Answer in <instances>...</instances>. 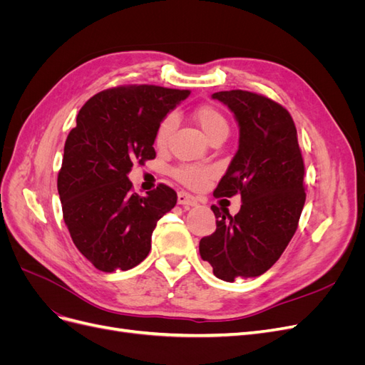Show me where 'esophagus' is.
<instances>
[{"instance_id":"1","label":"esophagus","mask_w":365,"mask_h":365,"mask_svg":"<svg viewBox=\"0 0 365 365\" xmlns=\"http://www.w3.org/2000/svg\"><path fill=\"white\" fill-rule=\"evenodd\" d=\"M178 204H181L184 207H193V205H197V201H196V197L192 196L190 193L180 192L178 193Z\"/></svg>"}]
</instances>
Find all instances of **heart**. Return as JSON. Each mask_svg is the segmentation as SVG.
Listing matches in <instances>:
<instances>
[{
	"instance_id": "1",
	"label": "heart",
	"mask_w": 365,
	"mask_h": 365,
	"mask_svg": "<svg viewBox=\"0 0 365 365\" xmlns=\"http://www.w3.org/2000/svg\"><path fill=\"white\" fill-rule=\"evenodd\" d=\"M193 117L208 140H213L217 137L225 138L228 135L230 123L219 108L213 105H202L195 109ZM173 128H175L173 115L164 117L160 121L155 132L157 148H164L168 145ZM172 175L184 185L197 189V187L204 185L210 178H212L215 175V169L212 165H205V164H181L172 170Z\"/></svg>"
}]
</instances>
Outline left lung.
Here are the masks:
<instances>
[{
	"label": "left lung",
	"instance_id": "1",
	"mask_svg": "<svg viewBox=\"0 0 365 365\" xmlns=\"http://www.w3.org/2000/svg\"><path fill=\"white\" fill-rule=\"evenodd\" d=\"M235 113L239 149L215 196L240 195L239 213L212 205L216 231L202 237V260L216 277H257L282 256L295 235L306 201L304 161L288 109L272 98L231 90L212 96Z\"/></svg>",
	"mask_w": 365,
	"mask_h": 365
}]
</instances>
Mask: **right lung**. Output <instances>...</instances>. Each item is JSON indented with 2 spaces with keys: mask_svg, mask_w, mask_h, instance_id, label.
Returning <instances> with one entry per match:
<instances>
[{
  "mask_svg": "<svg viewBox=\"0 0 365 365\" xmlns=\"http://www.w3.org/2000/svg\"><path fill=\"white\" fill-rule=\"evenodd\" d=\"M189 90L120 85L97 93L65 141L58 192L70 236L98 271H128L146 259L158 219L175 207L165 184L138 196L128 173L155 158L160 121Z\"/></svg>",
  "mask_w": 365,
  "mask_h": 365,
  "instance_id": "right-lung-1",
  "label": "right lung"
}]
</instances>
